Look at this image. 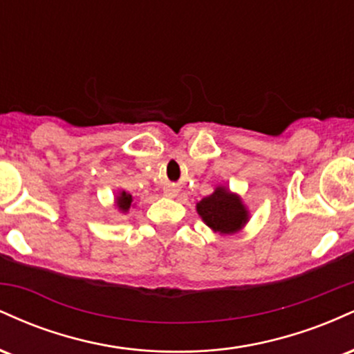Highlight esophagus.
<instances>
[{"label": "esophagus", "mask_w": 354, "mask_h": 354, "mask_svg": "<svg viewBox=\"0 0 354 354\" xmlns=\"http://www.w3.org/2000/svg\"><path fill=\"white\" fill-rule=\"evenodd\" d=\"M165 194H166V196H169V198H174L178 194V189L174 188V186H168V188L165 189Z\"/></svg>", "instance_id": "34e87169"}]
</instances>
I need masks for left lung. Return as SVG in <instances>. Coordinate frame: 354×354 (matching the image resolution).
I'll list each match as a JSON object with an SVG mask.
<instances>
[{"label":"left lung","mask_w":354,"mask_h":354,"mask_svg":"<svg viewBox=\"0 0 354 354\" xmlns=\"http://www.w3.org/2000/svg\"><path fill=\"white\" fill-rule=\"evenodd\" d=\"M196 211L206 226L219 234L238 233L250 219L241 198L225 186H218L213 194L203 198L196 205Z\"/></svg>","instance_id":"left-lung-1"}]
</instances>
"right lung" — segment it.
I'll list each match as a JSON object with an SVG mask.
<instances>
[{
    "label": "right lung",
    "mask_w": 354,
    "mask_h": 354,
    "mask_svg": "<svg viewBox=\"0 0 354 354\" xmlns=\"http://www.w3.org/2000/svg\"><path fill=\"white\" fill-rule=\"evenodd\" d=\"M131 203H133L131 194L126 193V191H121V193H118L116 206H118V209L121 211V213H126V211L131 208Z\"/></svg>",
    "instance_id": "add662e5"
}]
</instances>
